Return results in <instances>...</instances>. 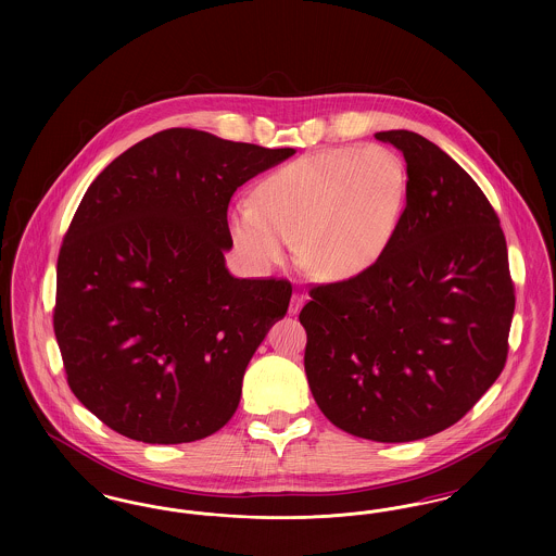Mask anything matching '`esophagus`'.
<instances>
[{
    "label": "esophagus",
    "instance_id": "1",
    "mask_svg": "<svg viewBox=\"0 0 556 556\" xmlns=\"http://www.w3.org/2000/svg\"><path fill=\"white\" fill-rule=\"evenodd\" d=\"M304 302H306V298H304V295L293 293L290 302V315H298V313H300V308L304 306Z\"/></svg>",
    "mask_w": 556,
    "mask_h": 556
}]
</instances>
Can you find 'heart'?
Here are the masks:
<instances>
[{
	"label": "heart",
	"mask_w": 556,
	"mask_h": 556,
	"mask_svg": "<svg viewBox=\"0 0 556 556\" xmlns=\"http://www.w3.org/2000/svg\"><path fill=\"white\" fill-rule=\"evenodd\" d=\"M408 200L404 160L386 146L331 148L283 164L236 202L227 229L241 258L268 270L291 241L318 281H350L390 250Z\"/></svg>",
	"instance_id": "obj_1"
}]
</instances>
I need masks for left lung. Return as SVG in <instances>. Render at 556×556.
Segmentation results:
<instances>
[{"label": "left lung", "mask_w": 556, "mask_h": 556, "mask_svg": "<svg viewBox=\"0 0 556 556\" xmlns=\"http://www.w3.org/2000/svg\"><path fill=\"white\" fill-rule=\"evenodd\" d=\"M408 200L369 273L311 291L304 369L323 415L372 442H413L465 417L503 372L515 313L501 220L476 181L413 131Z\"/></svg>", "instance_id": "obj_1"}]
</instances>
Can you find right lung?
I'll return each mask as SVG.
<instances>
[{
    "mask_svg": "<svg viewBox=\"0 0 556 556\" xmlns=\"http://www.w3.org/2000/svg\"><path fill=\"white\" fill-rule=\"evenodd\" d=\"M293 154L166 129L85 191L58 256L53 331L73 394L110 429L186 444L233 417L291 286L229 273L227 208L238 187Z\"/></svg>",
    "mask_w": 556,
    "mask_h": 556,
    "instance_id": "1",
    "label": "right lung"
}]
</instances>
